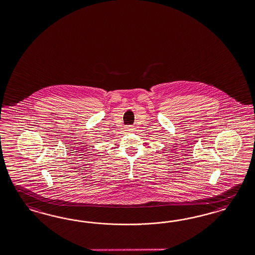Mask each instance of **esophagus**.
<instances>
[{
  "instance_id": "esophagus-1",
  "label": "esophagus",
  "mask_w": 255,
  "mask_h": 255,
  "mask_svg": "<svg viewBox=\"0 0 255 255\" xmlns=\"http://www.w3.org/2000/svg\"><path fill=\"white\" fill-rule=\"evenodd\" d=\"M125 129H126V131H133V127L131 126V125H127L126 127H125Z\"/></svg>"
}]
</instances>
